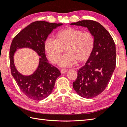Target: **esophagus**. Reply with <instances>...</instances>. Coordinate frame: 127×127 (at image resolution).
Here are the masks:
<instances>
[{
  "label": "esophagus",
  "instance_id": "obj_1",
  "mask_svg": "<svg viewBox=\"0 0 127 127\" xmlns=\"http://www.w3.org/2000/svg\"><path fill=\"white\" fill-rule=\"evenodd\" d=\"M66 71H67V70L65 69H62L61 70V73L62 74H65L66 73Z\"/></svg>",
  "mask_w": 127,
  "mask_h": 127
}]
</instances>
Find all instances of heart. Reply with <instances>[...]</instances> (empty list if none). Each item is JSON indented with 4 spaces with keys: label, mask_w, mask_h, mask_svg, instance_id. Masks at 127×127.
Masks as SVG:
<instances>
[{
    "label": "heart",
    "mask_w": 127,
    "mask_h": 127,
    "mask_svg": "<svg viewBox=\"0 0 127 127\" xmlns=\"http://www.w3.org/2000/svg\"><path fill=\"white\" fill-rule=\"evenodd\" d=\"M95 47V38L91 33L74 28L61 30L56 34V40L48 38L44 50L52 63L58 62L65 49L66 53L59 61V65L69 66L76 62L83 63L91 57Z\"/></svg>",
    "instance_id": "b5f03b06"
}]
</instances>
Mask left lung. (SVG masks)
Returning <instances> with one entry per match:
<instances>
[{"label": "left lung", "instance_id": "obj_1", "mask_svg": "<svg viewBox=\"0 0 127 127\" xmlns=\"http://www.w3.org/2000/svg\"><path fill=\"white\" fill-rule=\"evenodd\" d=\"M70 25L87 27L95 38V47L91 57L78 70L73 87L78 95L93 98L104 91L116 65V45L109 32L100 23L84 20Z\"/></svg>", "mask_w": 127, "mask_h": 127}]
</instances>
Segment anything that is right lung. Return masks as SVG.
Segmentation results:
<instances>
[{
  "label": "right lung",
  "mask_w": 127,
  "mask_h": 127,
  "mask_svg": "<svg viewBox=\"0 0 127 127\" xmlns=\"http://www.w3.org/2000/svg\"><path fill=\"white\" fill-rule=\"evenodd\" d=\"M62 24L44 21L33 22L15 35L11 42L9 52L11 75L23 93L32 99L41 100L48 97L57 78L61 75L58 69L48 62L44 42L53 30ZM22 47L31 48L41 57L37 69L29 76L18 72L13 63V54L17 49Z\"/></svg>",
  "instance_id": "obj_1"
}]
</instances>
